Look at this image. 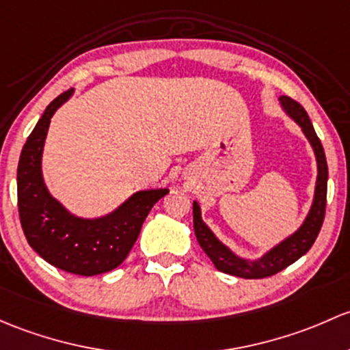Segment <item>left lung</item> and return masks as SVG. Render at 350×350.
<instances>
[{"label":"left lung","instance_id":"1","mask_svg":"<svg viewBox=\"0 0 350 350\" xmlns=\"http://www.w3.org/2000/svg\"><path fill=\"white\" fill-rule=\"evenodd\" d=\"M278 100H280L282 109L285 110L286 116H288L290 119L295 120V122L301 127V132H304L305 137L310 142L312 149H314L315 161H317V181H315L314 201H312L310 211H308L307 218H305L304 223L300 224L299 230H297L295 233L290 234V237H286L285 240H282L278 245H275L273 248L268 250L267 253H263V255L256 260L241 258L237 253L231 252L224 243L219 241L218 238L215 237V233L209 230L208 224L203 221L200 204H198V201H194L193 223L198 243H200L203 252L211 258V262L215 263V267L218 268L219 271L233 275V277H271V275L278 273V271H282L283 268H286L288 265L297 262L300 256H304L305 253L312 248L314 241L317 240L319 231H321L323 223V216H325L329 169H327L325 152H323L321 139L315 134V129L312 126L310 119H308V113L305 112V109L301 107L299 102L286 97V95H282Z\"/></svg>","mask_w":350,"mask_h":350}]
</instances>
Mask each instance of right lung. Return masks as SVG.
Returning a JSON list of instances; mask_svg holds the SVG:
<instances>
[{
  "label": "right lung",
  "mask_w": 350,
  "mask_h": 350,
  "mask_svg": "<svg viewBox=\"0 0 350 350\" xmlns=\"http://www.w3.org/2000/svg\"><path fill=\"white\" fill-rule=\"evenodd\" d=\"M73 95H58L27 139L18 163V211L23 233L45 262L73 275H100L127 258L152 206L167 187L137 191L100 218H80L50 194L43 181L42 156L50 120Z\"/></svg>",
  "instance_id": "obj_1"
}]
</instances>
